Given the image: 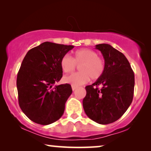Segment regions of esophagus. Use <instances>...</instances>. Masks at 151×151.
<instances>
[{
	"instance_id": "34e87169",
	"label": "esophagus",
	"mask_w": 151,
	"mask_h": 151,
	"mask_svg": "<svg viewBox=\"0 0 151 151\" xmlns=\"http://www.w3.org/2000/svg\"><path fill=\"white\" fill-rule=\"evenodd\" d=\"M71 88H72V90L75 91V90L76 89V88H77V86H74V85H72V86H71Z\"/></svg>"
}]
</instances>
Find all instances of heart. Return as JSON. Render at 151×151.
I'll return each instance as SVG.
<instances>
[{"mask_svg":"<svg viewBox=\"0 0 151 151\" xmlns=\"http://www.w3.org/2000/svg\"><path fill=\"white\" fill-rule=\"evenodd\" d=\"M79 67L78 73L65 76L66 83L74 86H80L87 83L90 78L96 80L102 77L105 70L104 60L98 56V53L89 49H81L76 51L73 58L70 55H63L60 60V67L65 73H70L76 69V65Z\"/></svg>","mask_w":151,"mask_h":151,"instance_id":"obj_1","label":"heart"}]
</instances>
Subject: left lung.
I'll use <instances>...</instances> for the list:
<instances>
[{"mask_svg": "<svg viewBox=\"0 0 151 151\" xmlns=\"http://www.w3.org/2000/svg\"><path fill=\"white\" fill-rule=\"evenodd\" d=\"M96 49L102 53L105 70L102 77L85 87L86 95L82 104L90 119L108 124L120 118L131 105L135 76L129 62L120 51L108 44L97 45Z\"/></svg>", "mask_w": 151, "mask_h": 151, "instance_id": "1", "label": "left lung"}]
</instances>
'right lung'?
Here are the masks:
<instances>
[{"label":"right lung","instance_id":"obj_1","mask_svg":"<svg viewBox=\"0 0 151 151\" xmlns=\"http://www.w3.org/2000/svg\"><path fill=\"white\" fill-rule=\"evenodd\" d=\"M73 47L45 42L30 49L24 56L16 80L18 103L34 122L48 125L63 115L71 86L69 84L53 85L63 77L61 58Z\"/></svg>","mask_w":151,"mask_h":151}]
</instances>
